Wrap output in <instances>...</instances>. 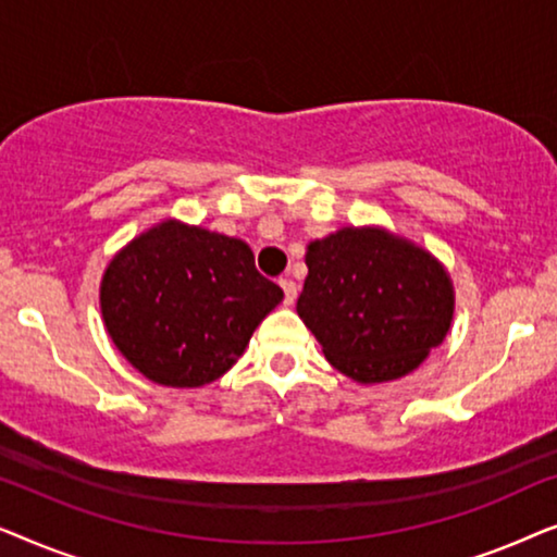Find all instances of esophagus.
<instances>
[{
    "label": "esophagus",
    "mask_w": 557,
    "mask_h": 557,
    "mask_svg": "<svg viewBox=\"0 0 557 557\" xmlns=\"http://www.w3.org/2000/svg\"><path fill=\"white\" fill-rule=\"evenodd\" d=\"M278 284H281V288H284L286 304H288V307H292V304L296 301V296H299V286H296L292 278H281V281H278Z\"/></svg>",
    "instance_id": "34e87169"
}]
</instances>
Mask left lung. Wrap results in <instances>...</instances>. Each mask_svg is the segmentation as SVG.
I'll list each match as a JSON object with an SVG mask.
<instances>
[{"label":"left lung","instance_id":"1","mask_svg":"<svg viewBox=\"0 0 557 557\" xmlns=\"http://www.w3.org/2000/svg\"><path fill=\"white\" fill-rule=\"evenodd\" d=\"M296 311L355 383L406 377L454 322V281L431 250L383 225L339 227L307 246Z\"/></svg>","mask_w":557,"mask_h":557}]
</instances>
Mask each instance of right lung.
Segmentation results:
<instances>
[{
    "label": "right lung",
    "instance_id": "1",
    "mask_svg": "<svg viewBox=\"0 0 557 557\" xmlns=\"http://www.w3.org/2000/svg\"><path fill=\"white\" fill-rule=\"evenodd\" d=\"M101 317L126 362L166 387H202L246 352L284 292L246 240L177 218L128 240L106 265Z\"/></svg>",
    "mask_w": 557,
    "mask_h": 557
}]
</instances>
